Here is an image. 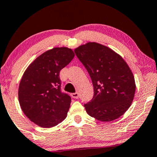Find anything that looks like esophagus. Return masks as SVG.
I'll use <instances>...</instances> for the list:
<instances>
[{"instance_id":"1","label":"esophagus","mask_w":157,"mask_h":157,"mask_svg":"<svg viewBox=\"0 0 157 157\" xmlns=\"http://www.w3.org/2000/svg\"><path fill=\"white\" fill-rule=\"evenodd\" d=\"M72 98H79V93L77 92L72 93Z\"/></svg>"}]
</instances>
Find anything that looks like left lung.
Instances as JSON below:
<instances>
[{
    "mask_svg": "<svg viewBox=\"0 0 157 157\" xmlns=\"http://www.w3.org/2000/svg\"><path fill=\"white\" fill-rule=\"evenodd\" d=\"M90 75L94 88L86 112L101 122L120 117L131 106L136 82L131 69L120 54L100 43L89 42L75 49Z\"/></svg>",
    "mask_w": 157,
    "mask_h": 157,
    "instance_id": "left-lung-1",
    "label": "left lung"
}]
</instances>
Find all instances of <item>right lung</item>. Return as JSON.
Segmentation results:
<instances>
[{
  "label": "right lung",
  "mask_w": 157,
  "mask_h": 157,
  "mask_svg": "<svg viewBox=\"0 0 157 157\" xmlns=\"http://www.w3.org/2000/svg\"><path fill=\"white\" fill-rule=\"evenodd\" d=\"M74 56L71 48H53L37 57L24 72L19 104L26 117L41 128H52L67 117L71 98L61 92L59 72Z\"/></svg>",
  "instance_id": "obj_1"
}]
</instances>
